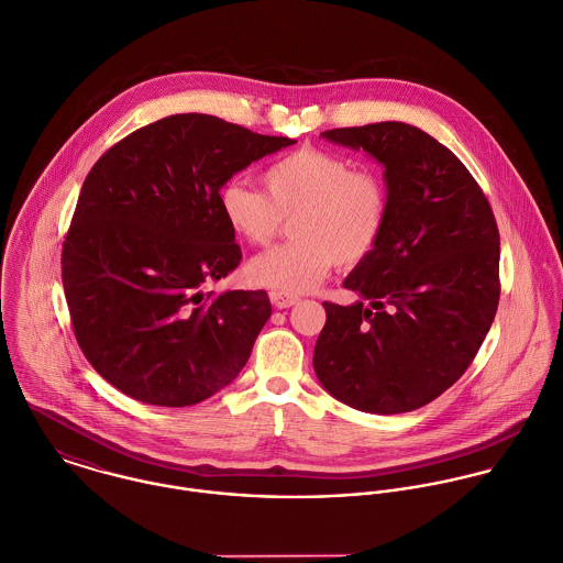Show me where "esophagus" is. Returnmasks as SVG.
<instances>
[{
	"label": "esophagus",
	"instance_id": "1",
	"mask_svg": "<svg viewBox=\"0 0 563 563\" xmlns=\"http://www.w3.org/2000/svg\"><path fill=\"white\" fill-rule=\"evenodd\" d=\"M269 300H272V305L276 307V309H289V307H294V305H298V296H294V294H285V291H272L269 294Z\"/></svg>",
	"mask_w": 563,
	"mask_h": 563
}]
</instances>
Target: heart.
I'll return each instance as SVG.
<instances>
[{
  "label": "heart",
  "instance_id": "obj_1",
  "mask_svg": "<svg viewBox=\"0 0 563 563\" xmlns=\"http://www.w3.org/2000/svg\"><path fill=\"white\" fill-rule=\"evenodd\" d=\"M265 191L241 180L220 189L225 224L247 243H269L291 220L294 241L247 263V278L274 291L318 287L331 267H356L380 243L389 220V189L380 174L352 161L302 147L263 172Z\"/></svg>",
  "mask_w": 563,
  "mask_h": 563
}]
</instances>
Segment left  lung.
Here are the masks:
<instances>
[{
	"instance_id": "left-lung-1",
	"label": "left lung",
	"mask_w": 563,
	"mask_h": 563,
	"mask_svg": "<svg viewBox=\"0 0 563 563\" xmlns=\"http://www.w3.org/2000/svg\"><path fill=\"white\" fill-rule=\"evenodd\" d=\"M322 136L385 165L389 220L376 250L343 280L361 300L324 302L313 367L352 409L407 413L463 376L494 322L498 225L465 165L424 130L380 121Z\"/></svg>"
}]
</instances>
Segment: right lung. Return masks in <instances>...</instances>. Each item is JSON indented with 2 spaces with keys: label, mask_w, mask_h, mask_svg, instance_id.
Masks as SVG:
<instances>
[{
  "label": "right lung",
  "mask_w": 563,
  "mask_h": 563,
  "mask_svg": "<svg viewBox=\"0 0 563 563\" xmlns=\"http://www.w3.org/2000/svg\"><path fill=\"white\" fill-rule=\"evenodd\" d=\"M291 143L213 114H169L91 167L63 241V287L80 350L119 391L189 407L243 369L272 305L263 289L202 291L241 261L218 196Z\"/></svg>",
  "instance_id": "add662e5"
}]
</instances>
